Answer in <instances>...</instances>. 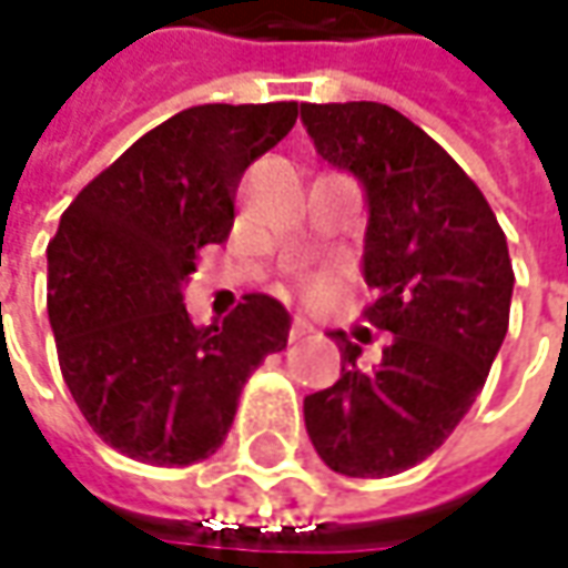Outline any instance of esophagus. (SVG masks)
I'll list each match as a JSON object with an SVG mask.
<instances>
[{
  "label": "esophagus",
  "instance_id": "34e87169",
  "mask_svg": "<svg viewBox=\"0 0 568 568\" xmlns=\"http://www.w3.org/2000/svg\"><path fill=\"white\" fill-rule=\"evenodd\" d=\"M313 332V322L303 316H294V322H291V338H303V335H310Z\"/></svg>",
  "mask_w": 568,
  "mask_h": 568
}]
</instances>
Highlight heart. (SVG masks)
Listing matches in <instances>:
<instances>
[{
  "label": "heart",
  "instance_id": "obj_1",
  "mask_svg": "<svg viewBox=\"0 0 568 568\" xmlns=\"http://www.w3.org/2000/svg\"><path fill=\"white\" fill-rule=\"evenodd\" d=\"M303 291L310 296H322L328 291V281H325V277H306V281H303Z\"/></svg>",
  "mask_w": 568,
  "mask_h": 568
}]
</instances>
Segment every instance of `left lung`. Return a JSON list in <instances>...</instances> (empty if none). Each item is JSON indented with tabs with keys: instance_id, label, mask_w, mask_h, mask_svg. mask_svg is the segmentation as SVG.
Segmentation results:
<instances>
[{
	"instance_id": "obj_1",
	"label": "left lung",
	"mask_w": 568,
	"mask_h": 568,
	"mask_svg": "<svg viewBox=\"0 0 568 568\" xmlns=\"http://www.w3.org/2000/svg\"><path fill=\"white\" fill-rule=\"evenodd\" d=\"M318 158L366 192V318L395 338L363 369L361 344L341 347V379L306 395L318 458L344 477H392L420 465L477 402L509 332L513 262L484 192L398 110L303 103Z\"/></svg>"
}]
</instances>
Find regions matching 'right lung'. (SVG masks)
Wrapping results in <instances>:
<instances>
[{"instance_id":"obj_1","label":"right lung","mask_w":568,"mask_h":568,"mask_svg":"<svg viewBox=\"0 0 568 568\" xmlns=\"http://www.w3.org/2000/svg\"><path fill=\"white\" fill-rule=\"evenodd\" d=\"M294 122V100L189 106L81 189L47 246L62 379L100 439L135 462L214 455L252 369L287 347L291 316L274 296L246 294L199 328L183 284L195 252L227 240L246 166Z\"/></svg>"}]
</instances>
